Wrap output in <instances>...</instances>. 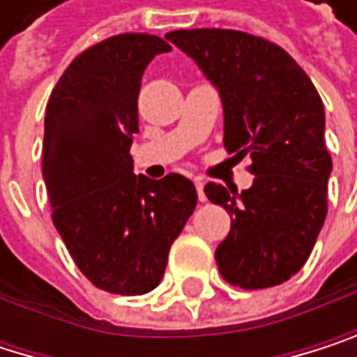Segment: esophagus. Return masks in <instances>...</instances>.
I'll return each mask as SVG.
<instances>
[{
    "instance_id": "esophagus-1",
    "label": "esophagus",
    "mask_w": 357,
    "mask_h": 357,
    "mask_svg": "<svg viewBox=\"0 0 357 357\" xmlns=\"http://www.w3.org/2000/svg\"><path fill=\"white\" fill-rule=\"evenodd\" d=\"M195 189H197L199 202H206V193H204V183H202V181H195Z\"/></svg>"
}]
</instances>
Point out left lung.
I'll list each match as a JSON object with an SVG mask.
<instances>
[{
    "label": "left lung",
    "instance_id": "1",
    "mask_svg": "<svg viewBox=\"0 0 357 357\" xmlns=\"http://www.w3.org/2000/svg\"><path fill=\"white\" fill-rule=\"evenodd\" d=\"M218 88L225 149L250 155V189L234 195L204 187L234 220L214 252L222 280L271 288L309 259L328 212L333 160L324 143V105L307 73L278 43L234 29H183L166 35ZM236 155V158H238Z\"/></svg>",
    "mask_w": 357,
    "mask_h": 357
}]
</instances>
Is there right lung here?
<instances>
[{"mask_svg":"<svg viewBox=\"0 0 357 357\" xmlns=\"http://www.w3.org/2000/svg\"><path fill=\"white\" fill-rule=\"evenodd\" d=\"M170 50L147 33L102 39L73 59L46 107L43 181L54 227L79 271L113 294L160 284L197 204L181 174L151 181L132 172L141 79L153 56Z\"/></svg>","mask_w":357,"mask_h":357,"instance_id":"right-lung-1","label":"right lung"}]
</instances>
